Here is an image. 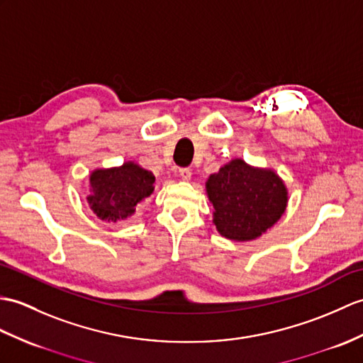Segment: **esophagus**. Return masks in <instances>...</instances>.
<instances>
[{
    "instance_id": "obj_1",
    "label": "esophagus",
    "mask_w": 363,
    "mask_h": 363,
    "mask_svg": "<svg viewBox=\"0 0 363 363\" xmlns=\"http://www.w3.org/2000/svg\"><path fill=\"white\" fill-rule=\"evenodd\" d=\"M179 178H181L182 181H190L191 172L189 170V168H181V170H179Z\"/></svg>"
}]
</instances>
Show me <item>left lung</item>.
Masks as SVG:
<instances>
[{"label":"left lung","mask_w":363,"mask_h":363,"mask_svg":"<svg viewBox=\"0 0 363 363\" xmlns=\"http://www.w3.org/2000/svg\"><path fill=\"white\" fill-rule=\"evenodd\" d=\"M213 224L221 237L244 242L259 238L288 207V187L272 168L235 157L206 181Z\"/></svg>","instance_id":"1"}]
</instances>
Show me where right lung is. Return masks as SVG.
I'll use <instances>...</instances> for the list:
<instances>
[{
	"instance_id": "add662e5",
	"label": "right lung",
	"mask_w": 363,
	"mask_h": 363,
	"mask_svg": "<svg viewBox=\"0 0 363 363\" xmlns=\"http://www.w3.org/2000/svg\"><path fill=\"white\" fill-rule=\"evenodd\" d=\"M155 191V174L136 161L89 173L86 202L99 220L119 223L136 212V206Z\"/></svg>"
}]
</instances>
